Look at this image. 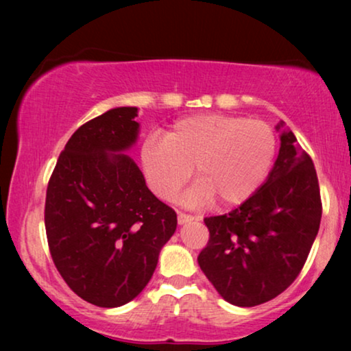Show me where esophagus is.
Returning a JSON list of instances; mask_svg holds the SVG:
<instances>
[{
  "label": "esophagus",
  "instance_id": "1",
  "mask_svg": "<svg viewBox=\"0 0 351 351\" xmlns=\"http://www.w3.org/2000/svg\"><path fill=\"white\" fill-rule=\"evenodd\" d=\"M191 220H195L193 215L185 214V213H179V214H177V222H179V225H185V223L191 222Z\"/></svg>",
  "mask_w": 351,
  "mask_h": 351
}]
</instances>
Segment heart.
<instances>
[{
  "label": "heart",
  "instance_id": "1",
  "mask_svg": "<svg viewBox=\"0 0 351 351\" xmlns=\"http://www.w3.org/2000/svg\"><path fill=\"white\" fill-rule=\"evenodd\" d=\"M275 134L268 124L230 114L208 113L179 119L165 141L150 137L142 148V166L153 191L176 199L193 169L198 180L185 203L198 206L215 199L234 206L247 199L270 171Z\"/></svg>",
  "mask_w": 351,
  "mask_h": 351
}]
</instances>
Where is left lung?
I'll use <instances>...</instances> for the list:
<instances>
[{
    "label": "left lung",
    "mask_w": 351,
    "mask_h": 351,
    "mask_svg": "<svg viewBox=\"0 0 351 351\" xmlns=\"http://www.w3.org/2000/svg\"><path fill=\"white\" fill-rule=\"evenodd\" d=\"M267 180L232 213L206 217L209 243L199 268L228 304L256 306L299 276L318 234L321 196L311 158L285 121Z\"/></svg>",
    "instance_id": "8db88e82"
}]
</instances>
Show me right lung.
I'll return each instance as SVG.
<instances>
[{
  "instance_id": "1",
  "label": "right lung",
  "mask_w": 351,
  "mask_h": 351,
  "mask_svg": "<svg viewBox=\"0 0 351 351\" xmlns=\"http://www.w3.org/2000/svg\"><path fill=\"white\" fill-rule=\"evenodd\" d=\"M137 113L117 107L76 129L47 185L52 261L76 295L102 308L141 294L177 228L174 210L126 155L141 131Z\"/></svg>"
}]
</instances>
